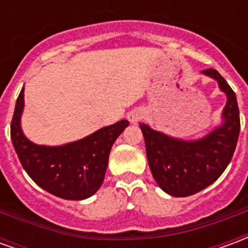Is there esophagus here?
<instances>
[{
    "label": "esophagus",
    "mask_w": 248,
    "mask_h": 248,
    "mask_svg": "<svg viewBox=\"0 0 248 248\" xmlns=\"http://www.w3.org/2000/svg\"><path fill=\"white\" fill-rule=\"evenodd\" d=\"M143 117H145V111H143L142 108H134V110H131V111L127 114V119H129L131 124L140 122Z\"/></svg>",
    "instance_id": "1"
}]
</instances>
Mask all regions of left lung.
I'll return each mask as SVG.
<instances>
[{
    "label": "left lung",
    "mask_w": 248,
    "mask_h": 248,
    "mask_svg": "<svg viewBox=\"0 0 248 248\" xmlns=\"http://www.w3.org/2000/svg\"><path fill=\"white\" fill-rule=\"evenodd\" d=\"M202 73L217 79L227 95L223 124L219 127L202 140H182L140 124L151 174L158 186L172 197H188L215 182L229 166L239 137V108L234 90L215 69Z\"/></svg>",
    "instance_id": "left-lung-1"
}]
</instances>
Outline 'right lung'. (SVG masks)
<instances>
[{
	"mask_svg": "<svg viewBox=\"0 0 248 248\" xmlns=\"http://www.w3.org/2000/svg\"><path fill=\"white\" fill-rule=\"evenodd\" d=\"M22 110L24 89L16 102L10 138L28 175L44 190L62 199L81 201L95 194L103 182L111 146L129 126V121L122 119L63 146H41L30 142L22 133Z\"/></svg>",
	"mask_w": 248,
	"mask_h": 248,
	"instance_id": "add662e5",
	"label": "right lung"
}]
</instances>
